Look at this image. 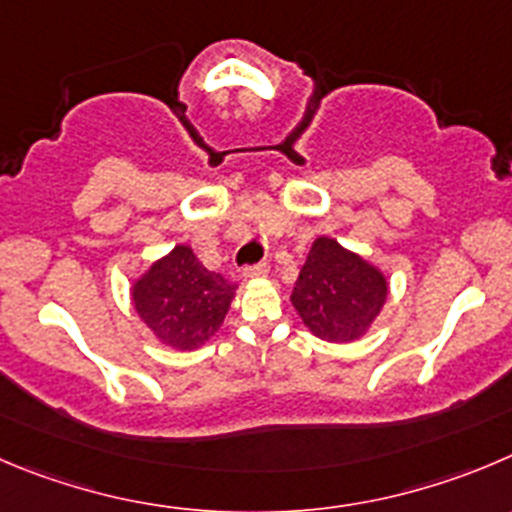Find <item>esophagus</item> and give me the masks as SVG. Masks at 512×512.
Instances as JSON below:
<instances>
[{
    "mask_svg": "<svg viewBox=\"0 0 512 512\" xmlns=\"http://www.w3.org/2000/svg\"><path fill=\"white\" fill-rule=\"evenodd\" d=\"M266 274H269V264H264V261H261V264H251L243 269V276H246V279H259V276H266Z\"/></svg>",
    "mask_w": 512,
    "mask_h": 512,
    "instance_id": "1",
    "label": "esophagus"
}]
</instances>
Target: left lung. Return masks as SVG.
I'll use <instances>...</instances> for the list:
<instances>
[{
  "instance_id": "1",
  "label": "left lung",
  "mask_w": 512,
  "mask_h": 512,
  "mask_svg": "<svg viewBox=\"0 0 512 512\" xmlns=\"http://www.w3.org/2000/svg\"><path fill=\"white\" fill-rule=\"evenodd\" d=\"M387 299V279L334 238H316L296 279L291 304L311 334L326 342H354Z\"/></svg>"
}]
</instances>
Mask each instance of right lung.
Here are the masks:
<instances>
[{"mask_svg":"<svg viewBox=\"0 0 512 512\" xmlns=\"http://www.w3.org/2000/svg\"><path fill=\"white\" fill-rule=\"evenodd\" d=\"M236 284L208 271L193 248L175 246L133 286L140 319L163 344L198 349L218 332Z\"/></svg>","mask_w":512,"mask_h":512,"instance_id":"add662e5","label":"right lung"}]
</instances>
